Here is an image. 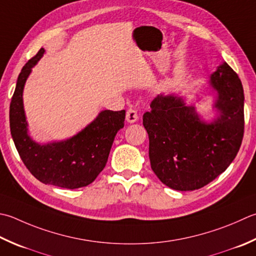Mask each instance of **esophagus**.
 <instances>
[{"label":"esophagus","mask_w":256,"mask_h":256,"mask_svg":"<svg viewBox=\"0 0 256 256\" xmlns=\"http://www.w3.org/2000/svg\"><path fill=\"white\" fill-rule=\"evenodd\" d=\"M125 118H126V121L128 123H135L138 121V112L135 111V110L130 108L126 111V116H125Z\"/></svg>","instance_id":"obj_1"}]
</instances>
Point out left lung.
I'll list each match as a JSON object with an SVG mask.
<instances>
[{"label":"left lung","mask_w":256,"mask_h":256,"mask_svg":"<svg viewBox=\"0 0 256 256\" xmlns=\"http://www.w3.org/2000/svg\"><path fill=\"white\" fill-rule=\"evenodd\" d=\"M218 116L205 123L195 106L175 94L158 95L144 113L151 168L163 184L194 191L212 182L236 156L244 134L241 80L226 63L210 76Z\"/></svg>","instance_id":"left-lung-1"}]
</instances>
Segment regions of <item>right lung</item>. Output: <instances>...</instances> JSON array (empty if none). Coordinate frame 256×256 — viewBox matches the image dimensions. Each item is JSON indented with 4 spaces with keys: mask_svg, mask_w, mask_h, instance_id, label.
<instances>
[{
    "mask_svg": "<svg viewBox=\"0 0 256 256\" xmlns=\"http://www.w3.org/2000/svg\"><path fill=\"white\" fill-rule=\"evenodd\" d=\"M44 48L24 65L10 104V128L25 166L40 182L64 188L91 184L108 162L114 138L124 126L125 110L100 113L81 132L65 141L38 144L28 133L23 90L32 68L43 56Z\"/></svg>",
    "mask_w": 256,
    "mask_h": 256,
    "instance_id": "obj_1",
    "label": "right lung"
}]
</instances>
